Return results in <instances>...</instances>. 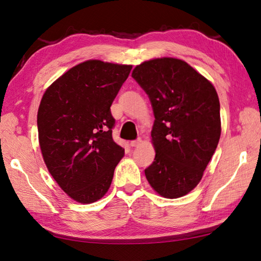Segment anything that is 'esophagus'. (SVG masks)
<instances>
[{
	"mask_svg": "<svg viewBox=\"0 0 261 261\" xmlns=\"http://www.w3.org/2000/svg\"><path fill=\"white\" fill-rule=\"evenodd\" d=\"M141 142H142V140L139 138V139H137V140H132L130 142V146L131 147H138L139 145H141Z\"/></svg>",
	"mask_w": 261,
	"mask_h": 261,
	"instance_id": "esophagus-1",
	"label": "esophagus"
}]
</instances>
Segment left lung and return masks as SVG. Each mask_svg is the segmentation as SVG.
Returning a JSON list of instances; mask_svg holds the SVG:
<instances>
[{
    "instance_id": "8db88e82",
    "label": "left lung",
    "mask_w": 261,
    "mask_h": 261,
    "mask_svg": "<svg viewBox=\"0 0 261 261\" xmlns=\"http://www.w3.org/2000/svg\"><path fill=\"white\" fill-rule=\"evenodd\" d=\"M132 77L150 99L154 162L145 169L149 184L167 198L197 186L221 136L214 86L184 60L157 58L138 65Z\"/></svg>"
}]
</instances>
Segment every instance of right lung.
I'll list each match as a JSON object with an SVG mask.
<instances>
[{
	"mask_svg": "<svg viewBox=\"0 0 261 261\" xmlns=\"http://www.w3.org/2000/svg\"><path fill=\"white\" fill-rule=\"evenodd\" d=\"M131 65L87 60L47 88L37 124L43 160L60 188L90 204L109 191L124 149L115 143L111 105Z\"/></svg>",
	"mask_w": 261,
	"mask_h": 261,
	"instance_id": "obj_1",
	"label": "right lung"
}]
</instances>
